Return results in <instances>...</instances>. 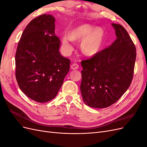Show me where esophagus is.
Returning a JSON list of instances; mask_svg holds the SVG:
<instances>
[{
    "instance_id": "34e87169",
    "label": "esophagus",
    "mask_w": 147,
    "mask_h": 147,
    "mask_svg": "<svg viewBox=\"0 0 147 147\" xmlns=\"http://www.w3.org/2000/svg\"><path fill=\"white\" fill-rule=\"evenodd\" d=\"M70 67H71V69H72V70H76V69H78L79 65L77 63H74L72 64H71Z\"/></svg>"
}]
</instances>
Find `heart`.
<instances>
[{
  "mask_svg": "<svg viewBox=\"0 0 147 147\" xmlns=\"http://www.w3.org/2000/svg\"><path fill=\"white\" fill-rule=\"evenodd\" d=\"M104 37L105 32L103 29L84 24L70 31L68 37L64 36L62 40V44L64 51L69 53L73 50L70 40L74 42L82 40L80 44L81 52L84 56L92 57L100 51L103 45Z\"/></svg>",
  "mask_w": 147,
  "mask_h": 147,
  "instance_id": "1",
  "label": "heart"
}]
</instances>
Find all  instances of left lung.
<instances>
[{"instance_id":"left-lung-1","label":"left lung","mask_w":147,"mask_h":147,"mask_svg":"<svg viewBox=\"0 0 147 147\" xmlns=\"http://www.w3.org/2000/svg\"><path fill=\"white\" fill-rule=\"evenodd\" d=\"M112 25L115 41L81 62V93L84 103L91 107L106 108L115 103L129 87L134 75L135 45L121 25Z\"/></svg>"}]
</instances>
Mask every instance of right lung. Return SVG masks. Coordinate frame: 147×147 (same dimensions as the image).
Returning <instances> with one entry per match:
<instances>
[{
	"label": "right lung",
	"mask_w": 147,
	"mask_h": 147,
	"mask_svg": "<svg viewBox=\"0 0 147 147\" xmlns=\"http://www.w3.org/2000/svg\"><path fill=\"white\" fill-rule=\"evenodd\" d=\"M55 18L43 14L26 26L15 55L16 79L30 99L43 103L56 96L70 61L59 53L60 40L55 34Z\"/></svg>",
	"instance_id": "1"
}]
</instances>
